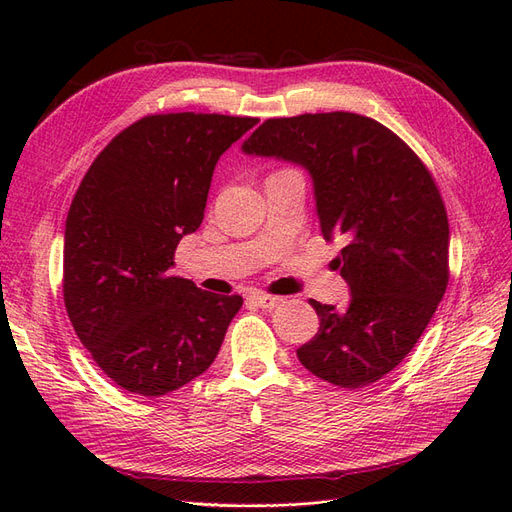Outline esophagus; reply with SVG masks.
<instances>
[{
	"label": "esophagus",
	"mask_w": 512,
	"mask_h": 512,
	"mask_svg": "<svg viewBox=\"0 0 512 512\" xmlns=\"http://www.w3.org/2000/svg\"><path fill=\"white\" fill-rule=\"evenodd\" d=\"M250 303L260 307V309H273L282 303L280 297H273V294H262V292H256L250 297Z\"/></svg>",
	"instance_id": "obj_1"
}]
</instances>
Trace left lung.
Returning <instances> with one entry per match:
<instances>
[{
  "label": "left lung",
  "instance_id": "obj_1",
  "mask_svg": "<svg viewBox=\"0 0 512 512\" xmlns=\"http://www.w3.org/2000/svg\"><path fill=\"white\" fill-rule=\"evenodd\" d=\"M243 151L307 168L322 237L346 241L335 265L350 303L309 299L320 329L297 350L301 365L342 389L380 380L406 359L446 292L451 239L436 181L395 132L344 111L267 119Z\"/></svg>",
  "mask_w": 512,
  "mask_h": 512
}]
</instances>
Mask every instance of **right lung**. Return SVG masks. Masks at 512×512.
Segmentation results:
<instances>
[{
	"label": "right lung",
	"mask_w": 512,
	"mask_h": 512,
	"mask_svg": "<svg viewBox=\"0 0 512 512\" xmlns=\"http://www.w3.org/2000/svg\"><path fill=\"white\" fill-rule=\"evenodd\" d=\"M256 117L166 113L134 121L85 173L66 220L64 303L91 359L121 389L173 393L209 369L239 294L170 275L205 218L213 168Z\"/></svg>",
	"instance_id": "obj_1"
}]
</instances>
